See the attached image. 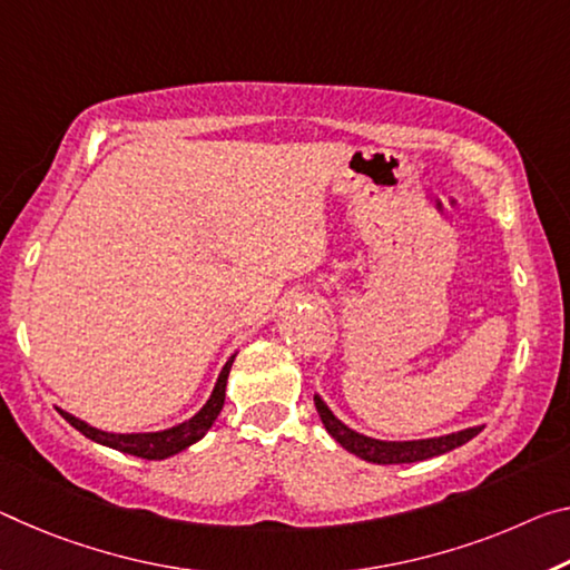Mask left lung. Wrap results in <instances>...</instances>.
I'll list each match as a JSON object with an SVG mask.
<instances>
[{
	"mask_svg": "<svg viewBox=\"0 0 570 570\" xmlns=\"http://www.w3.org/2000/svg\"><path fill=\"white\" fill-rule=\"evenodd\" d=\"M314 405H317V413L327 429L330 436L337 441L342 449H347L350 454H355L365 462L373 464H411V462H423V459L446 454V451L456 449L472 441L476 433L482 431V426H472L456 433H446V436H436V439H419V441H381V439H370L363 436V433L352 431L345 426L337 415H334L327 403H324L320 395H314Z\"/></svg>",
	"mask_w": 570,
	"mask_h": 570,
	"instance_id": "left-lung-1",
	"label": "left lung"
}]
</instances>
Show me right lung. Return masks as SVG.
Segmentation results:
<instances>
[{
  "instance_id": "1",
  "label": "right lung",
  "mask_w": 570,
  "mask_h": 570,
  "mask_svg": "<svg viewBox=\"0 0 570 570\" xmlns=\"http://www.w3.org/2000/svg\"><path fill=\"white\" fill-rule=\"evenodd\" d=\"M233 357H236V355H233ZM233 357L220 370L218 383H215V387H213V395L207 399L203 409L197 411L193 419H187L185 423H177V426L165 429V431L108 433V431L88 426L86 421H80V419H76V415H70L66 411H60V409L58 411H60L62 419L70 423V426L78 429L86 439L96 441V444L111 446L116 451H124V454L141 456V459H167L171 454H179V451L187 449V446H193L195 441H200L207 433V429H210L215 423V419H218V413L223 411V403H225V385H228V373H230Z\"/></svg>"
}]
</instances>
